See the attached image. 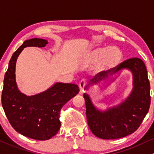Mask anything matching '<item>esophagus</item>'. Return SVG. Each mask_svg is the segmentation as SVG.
Instances as JSON below:
<instances>
[{"label": "esophagus", "instance_id": "esophagus-1", "mask_svg": "<svg viewBox=\"0 0 154 154\" xmlns=\"http://www.w3.org/2000/svg\"><path fill=\"white\" fill-rule=\"evenodd\" d=\"M87 87V82L85 79H82L79 82V88H80V90L82 92H83L85 90V89Z\"/></svg>", "mask_w": 154, "mask_h": 154}]
</instances>
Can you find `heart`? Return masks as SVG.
Here are the masks:
<instances>
[{
  "instance_id": "heart-1",
  "label": "heart",
  "mask_w": 154,
  "mask_h": 154,
  "mask_svg": "<svg viewBox=\"0 0 154 154\" xmlns=\"http://www.w3.org/2000/svg\"><path fill=\"white\" fill-rule=\"evenodd\" d=\"M122 58V53L117 47H101L96 49L90 53V63L92 64H99L97 66L99 71L108 70L118 65Z\"/></svg>"
}]
</instances>
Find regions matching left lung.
Segmentation results:
<instances>
[{
    "label": "left lung",
    "instance_id": "left-lung-1",
    "mask_svg": "<svg viewBox=\"0 0 154 154\" xmlns=\"http://www.w3.org/2000/svg\"><path fill=\"white\" fill-rule=\"evenodd\" d=\"M123 68L133 72L134 90L129 98L119 106L100 112L93 107L88 95L84 94L89 128L100 139H119L133 134L139 128L149 110L150 87L145 63L136 57L129 58L115 66L114 72ZM106 77L107 72H101L94 82Z\"/></svg>",
    "mask_w": 154,
    "mask_h": 154
}]
</instances>
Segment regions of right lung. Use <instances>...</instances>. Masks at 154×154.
<instances>
[{
	"label": "right lung",
	"instance_id": "1",
	"mask_svg": "<svg viewBox=\"0 0 154 154\" xmlns=\"http://www.w3.org/2000/svg\"><path fill=\"white\" fill-rule=\"evenodd\" d=\"M44 39L26 40L13 53L4 80L1 95L3 108L12 128L21 135L48 140L61 127L60 111L69 99L79 93L78 85L56 83L47 91L32 96L20 93L15 82V64L19 54L26 47H45Z\"/></svg>",
	"mask_w": 154,
	"mask_h": 154
}]
</instances>
